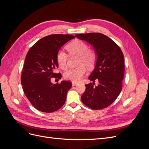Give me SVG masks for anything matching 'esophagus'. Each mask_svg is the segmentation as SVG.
I'll list each match as a JSON object with an SVG mask.
<instances>
[{
	"label": "esophagus",
	"instance_id": "esophagus-1",
	"mask_svg": "<svg viewBox=\"0 0 149 149\" xmlns=\"http://www.w3.org/2000/svg\"><path fill=\"white\" fill-rule=\"evenodd\" d=\"M78 84V82H74V81L72 82V85H73V86H76V85H77Z\"/></svg>",
	"mask_w": 149,
	"mask_h": 149
}]
</instances>
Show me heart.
Instances as JSON below:
<instances>
[{
  "label": "heart",
  "instance_id": "heart-1",
  "mask_svg": "<svg viewBox=\"0 0 149 149\" xmlns=\"http://www.w3.org/2000/svg\"><path fill=\"white\" fill-rule=\"evenodd\" d=\"M70 55L79 56L78 65L76 68H71L64 73V77L72 81H78L86 72V68L91 67L95 63L96 53L93 49L89 48L88 45L81 40H76L68 43L66 47ZM68 56L65 50L59 49L56 53V61L61 69L65 70L68 67Z\"/></svg>",
  "mask_w": 149,
  "mask_h": 149
}]
</instances>
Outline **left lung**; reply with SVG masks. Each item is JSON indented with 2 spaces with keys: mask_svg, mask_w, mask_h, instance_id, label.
Masks as SVG:
<instances>
[{
  "mask_svg": "<svg viewBox=\"0 0 149 149\" xmlns=\"http://www.w3.org/2000/svg\"><path fill=\"white\" fill-rule=\"evenodd\" d=\"M76 37L93 45L97 56L95 68L89 76L93 83L85 84L81 101L92 109H102L116 100L123 88L125 70L123 53L113 40L102 33L78 34ZM96 80L99 83L94 86Z\"/></svg>",
  "mask_w": 149,
  "mask_h": 149,
  "instance_id": "8db88e82",
  "label": "left lung"
}]
</instances>
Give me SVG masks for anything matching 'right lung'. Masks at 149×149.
<instances>
[{
  "mask_svg": "<svg viewBox=\"0 0 149 149\" xmlns=\"http://www.w3.org/2000/svg\"><path fill=\"white\" fill-rule=\"evenodd\" d=\"M71 35L53 34L36 42L26 54L21 76V83L26 97L34 107L43 112H52L64 105L72 84L68 81L52 84L53 78H61L55 73L58 68L56 53L69 40Z\"/></svg>",
  "mask_w": 149,
  "mask_h": 149,
  "instance_id": "obj_1",
  "label": "right lung"
}]
</instances>
